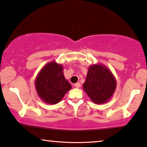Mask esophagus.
<instances>
[{"instance_id":"obj_1","label":"esophagus","mask_w":147,"mask_h":147,"mask_svg":"<svg viewBox=\"0 0 147 147\" xmlns=\"http://www.w3.org/2000/svg\"><path fill=\"white\" fill-rule=\"evenodd\" d=\"M80 86H81V84H80V82H77V83L74 84V86H75L76 88H79L80 87Z\"/></svg>"}]
</instances>
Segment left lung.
I'll return each mask as SVG.
<instances>
[{"instance_id":"left-lung-1","label":"left lung","mask_w":147,"mask_h":147,"mask_svg":"<svg viewBox=\"0 0 147 147\" xmlns=\"http://www.w3.org/2000/svg\"><path fill=\"white\" fill-rule=\"evenodd\" d=\"M83 88L94 103H105L115 92L116 80L111 70L105 65H92L88 68Z\"/></svg>"}]
</instances>
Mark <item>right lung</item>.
<instances>
[{"label": "right lung", "mask_w": 147, "mask_h": 147, "mask_svg": "<svg viewBox=\"0 0 147 147\" xmlns=\"http://www.w3.org/2000/svg\"><path fill=\"white\" fill-rule=\"evenodd\" d=\"M63 71V65L52 61L44 65L37 74L34 86L38 97L45 103H58L71 89Z\"/></svg>", "instance_id": "obj_1"}]
</instances>
